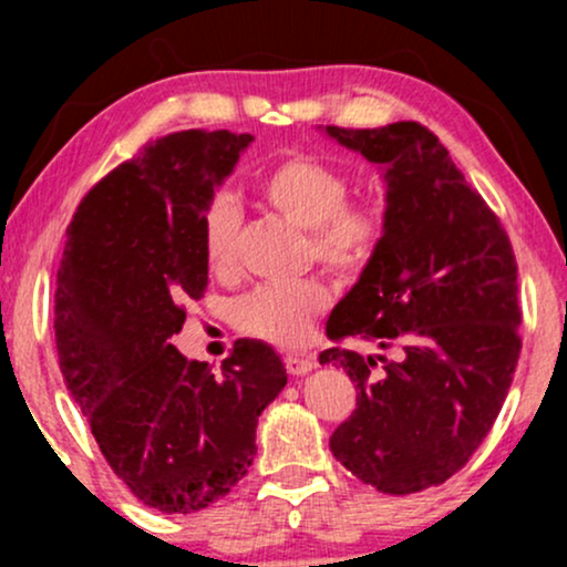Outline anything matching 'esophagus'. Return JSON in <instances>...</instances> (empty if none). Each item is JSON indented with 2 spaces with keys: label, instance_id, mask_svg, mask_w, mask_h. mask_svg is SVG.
<instances>
[{
  "label": "esophagus",
  "instance_id": "esophagus-1",
  "mask_svg": "<svg viewBox=\"0 0 567 567\" xmlns=\"http://www.w3.org/2000/svg\"><path fill=\"white\" fill-rule=\"evenodd\" d=\"M285 368H288L290 375H306L311 368H315V362H311V357L288 354V357H285Z\"/></svg>",
  "mask_w": 567,
  "mask_h": 567
}]
</instances>
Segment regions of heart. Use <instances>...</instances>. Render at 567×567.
I'll return each mask as SVG.
<instances>
[{"label": "heart", "instance_id": "b5f03b06", "mask_svg": "<svg viewBox=\"0 0 567 567\" xmlns=\"http://www.w3.org/2000/svg\"><path fill=\"white\" fill-rule=\"evenodd\" d=\"M351 181L341 167L315 154H288L269 165L256 192L309 234L306 256L330 275L354 277L373 261L386 234V210L375 199H349ZM243 210L229 194H216L199 218V243L205 261L224 275L237 261ZM330 292L317 277L290 285H258L234 303L231 322L239 333L271 347H298L309 336L311 320L322 315Z\"/></svg>", "mask_w": 567, "mask_h": 567}]
</instances>
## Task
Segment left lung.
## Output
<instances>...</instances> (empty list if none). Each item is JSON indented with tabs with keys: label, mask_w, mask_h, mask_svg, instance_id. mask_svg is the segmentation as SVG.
<instances>
[{
	"label": "left lung",
	"mask_w": 567,
	"mask_h": 567,
	"mask_svg": "<svg viewBox=\"0 0 567 567\" xmlns=\"http://www.w3.org/2000/svg\"><path fill=\"white\" fill-rule=\"evenodd\" d=\"M324 133L386 181L383 243L324 330L390 354H320L357 383V408L330 451L362 483L405 496L466 466L504 405L523 349L517 261L496 213L432 130L394 122Z\"/></svg>",
	"instance_id": "1"
}]
</instances>
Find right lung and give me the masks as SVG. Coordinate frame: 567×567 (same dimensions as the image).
I'll return each instance as SVG.
<instances>
[{
	"label": "right lung",
	"mask_w": 567,
	"mask_h": 567,
	"mask_svg": "<svg viewBox=\"0 0 567 567\" xmlns=\"http://www.w3.org/2000/svg\"><path fill=\"white\" fill-rule=\"evenodd\" d=\"M250 143L229 130L148 141L84 194L58 269L69 392L116 477L165 514L205 509L245 477L258 415L288 383L264 341L234 343L220 373L171 343L207 288L202 210Z\"/></svg>",
	"instance_id": "add662e5"
}]
</instances>
